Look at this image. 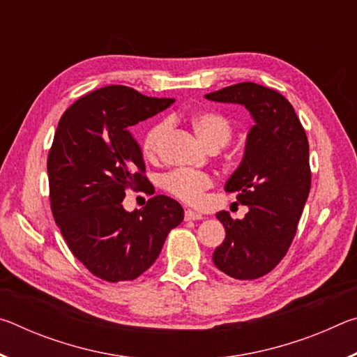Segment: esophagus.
I'll return each mask as SVG.
<instances>
[{
    "label": "esophagus",
    "mask_w": 357,
    "mask_h": 357,
    "mask_svg": "<svg viewBox=\"0 0 357 357\" xmlns=\"http://www.w3.org/2000/svg\"><path fill=\"white\" fill-rule=\"evenodd\" d=\"M184 215H185V220H202L203 219V215L200 213H195V211H192V209H187Z\"/></svg>",
    "instance_id": "obj_1"
}]
</instances>
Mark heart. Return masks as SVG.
I'll return each instance as SVG.
<instances>
[{"label":"heart","mask_w":357,"mask_h":357,"mask_svg":"<svg viewBox=\"0 0 357 357\" xmlns=\"http://www.w3.org/2000/svg\"><path fill=\"white\" fill-rule=\"evenodd\" d=\"M189 123L195 130L197 137L206 144L209 149H220L231 140L233 124L225 114L217 110H198L190 114ZM168 132V124L157 123L149 128L143 137V154L148 160H155L159 157L162 140ZM213 185V179L208 173L193 170H173L162 179L164 190L178 200L197 204L202 202L203 193Z\"/></svg>","instance_id":"heart-1"}]
</instances>
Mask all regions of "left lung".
I'll list each match as a JSON object with an SVG mask.
<instances>
[{"instance_id":"1","label":"left lung","mask_w":357,"mask_h":357,"mask_svg":"<svg viewBox=\"0 0 357 357\" xmlns=\"http://www.w3.org/2000/svg\"><path fill=\"white\" fill-rule=\"evenodd\" d=\"M206 99L244 105L255 119L244 159L225 185L250 209L243 220L217 213L227 236L213 255L222 273L255 280L282 261L294 239L310 192L309 140L291 104L273 88L244 82Z\"/></svg>"}]
</instances>
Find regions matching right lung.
I'll list each match as a JSON object with an SVG mask.
<instances>
[{
	"mask_svg": "<svg viewBox=\"0 0 357 357\" xmlns=\"http://www.w3.org/2000/svg\"><path fill=\"white\" fill-rule=\"evenodd\" d=\"M173 102L112 84L75 100L58 123L47 159L52 214L74 257L102 280L140 277L184 219L181 204L167 195L134 213L123 208L126 190L153 195L129 130Z\"/></svg>",
	"mask_w": 357,
	"mask_h": 357,
	"instance_id": "1",
	"label": "right lung"
}]
</instances>
